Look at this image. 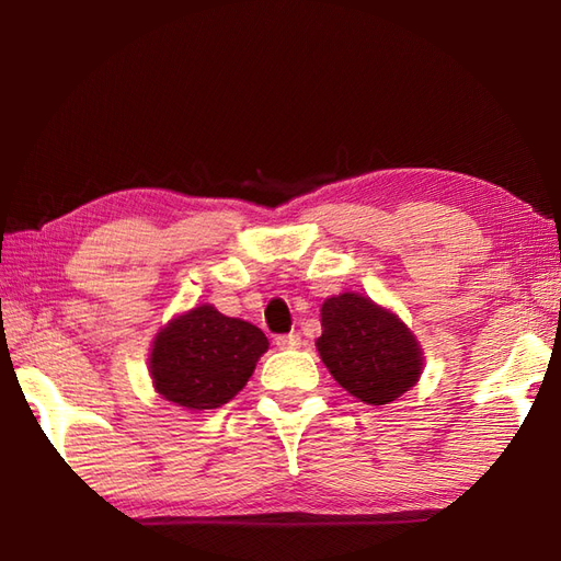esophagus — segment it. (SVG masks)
Returning <instances> with one entry per match:
<instances>
[{"instance_id": "34e87169", "label": "esophagus", "mask_w": 561, "mask_h": 561, "mask_svg": "<svg viewBox=\"0 0 561 561\" xmlns=\"http://www.w3.org/2000/svg\"><path fill=\"white\" fill-rule=\"evenodd\" d=\"M276 346H278L280 351L299 348V346H301V336H299V334H280V336H276Z\"/></svg>"}]
</instances>
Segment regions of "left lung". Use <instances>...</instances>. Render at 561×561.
Returning <instances> with one entry per match:
<instances>
[{
	"label": "left lung",
	"instance_id": "obj_1",
	"mask_svg": "<svg viewBox=\"0 0 561 561\" xmlns=\"http://www.w3.org/2000/svg\"><path fill=\"white\" fill-rule=\"evenodd\" d=\"M320 325V360L353 398L379 407L416 386L426 358L398 313L358 293H342L322 301Z\"/></svg>",
	"mask_w": 561,
	"mask_h": 561
}]
</instances>
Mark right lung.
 <instances>
[{"instance_id":"1","label":"right lung","mask_w":561,"mask_h":561,"mask_svg":"<svg viewBox=\"0 0 561 561\" xmlns=\"http://www.w3.org/2000/svg\"><path fill=\"white\" fill-rule=\"evenodd\" d=\"M266 348L268 339L257 325L198 304L157 332L149 377L163 400L201 414L239 393Z\"/></svg>"}]
</instances>
